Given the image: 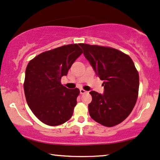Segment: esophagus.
Returning a JSON list of instances; mask_svg holds the SVG:
<instances>
[{
  "instance_id": "obj_1",
  "label": "esophagus",
  "mask_w": 160,
  "mask_h": 160,
  "mask_svg": "<svg viewBox=\"0 0 160 160\" xmlns=\"http://www.w3.org/2000/svg\"><path fill=\"white\" fill-rule=\"evenodd\" d=\"M86 92H86L84 89H80V94H85Z\"/></svg>"
}]
</instances>
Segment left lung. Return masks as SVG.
<instances>
[{
  "label": "left lung",
  "mask_w": 160,
  "mask_h": 160,
  "mask_svg": "<svg viewBox=\"0 0 160 160\" xmlns=\"http://www.w3.org/2000/svg\"><path fill=\"white\" fill-rule=\"evenodd\" d=\"M86 58L101 80L104 93L92 91L90 116L107 127L120 123L136 105L139 76L133 61L118 50L99 45L79 44Z\"/></svg>",
  "instance_id": "1"
}]
</instances>
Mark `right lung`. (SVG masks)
Masks as SVG:
<instances>
[{"label":"right lung","mask_w":160,"mask_h":160,"mask_svg":"<svg viewBox=\"0 0 160 160\" xmlns=\"http://www.w3.org/2000/svg\"><path fill=\"white\" fill-rule=\"evenodd\" d=\"M82 52L77 44L63 45L41 53L27 65L24 83L27 102L45 124L58 126L72 116L80 91L68 89L61 80Z\"/></svg>","instance_id":"right-lung-1"}]
</instances>
